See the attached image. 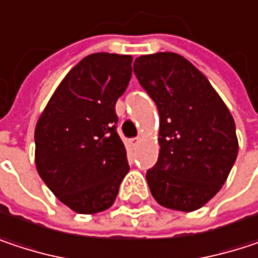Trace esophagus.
<instances>
[{
	"instance_id": "esophagus-1",
	"label": "esophagus",
	"mask_w": 258,
	"mask_h": 258,
	"mask_svg": "<svg viewBox=\"0 0 258 258\" xmlns=\"http://www.w3.org/2000/svg\"><path fill=\"white\" fill-rule=\"evenodd\" d=\"M139 142H140V139H139V137H134V139H130V145H131L133 148H136V146L139 145Z\"/></svg>"
}]
</instances>
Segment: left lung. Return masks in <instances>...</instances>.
Segmentation results:
<instances>
[{
  "instance_id": "obj_1",
  "label": "left lung",
  "mask_w": 258,
  "mask_h": 258,
  "mask_svg": "<svg viewBox=\"0 0 258 258\" xmlns=\"http://www.w3.org/2000/svg\"><path fill=\"white\" fill-rule=\"evenodd\" d=\"M134 75L160 113V155L146 172L154 199L192 212L224 185L237 157L230 110L206 76L173 52L142 55Z\"/></svg>"
}]
</instances>
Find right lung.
I'll use <instances>...</instances> for the list:
<instances>
[{"label":"right lung","instance_id":"right-lung-1","mask_svg":"<svg viewBox=\"0 0 258 258\" xmlns=\"http://www.w3.org/2000/svg\"><path fill=\"white\" fill-rule=\"evenodd\" d=\"M131 62V55L85 56L61 80L37 121V172L78 214L109 209L128 173L115 104L128 86Z\"/></svg>","mask_w":258,"mask_h":258}]
</instances>
